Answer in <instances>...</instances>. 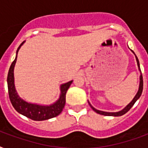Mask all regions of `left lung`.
Instances as JSON below:
<instances>
[{
	"label": "left lung",
	"mask_w": 148,
	"mask_h": 148,
	"mask_svg": "<svg viewBox=\"0 0 148 148\" xmlns=\"http://www.w3.org/2000/svg\"><path fill=\"white\" fill-rule=\"evenodd\" d=\"M133 53H134V51H133ZM135 57H136V60H137V62H138V67H139V70L140 71V64H139V60H138V58H137V56L135 55ZM142 90H143V77H142V74H141V71H140V86H139V90H138V93H137V95H136V96L134 97V98L132 100V101H131V103H129L128 105L127 106L126 108H124V109H123V110H121V111H119V112H115V113L104 112V111H101V110H97V109H95L94 107H92V106H91V104H90V103H89V104H90V108H92L93 110H95V112L97 113V114H99L105 115V116H115V117H117V116H121V115L124 114H126V113L127 112V111H128V110H130L131 108H132V107H133V105L134 104V103H135L136 101H137V100H138V99L140 97V95H141V94H142Z\"/></svg>",
	"instance_id": "obj_1"
}]
</instances>
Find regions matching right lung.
I'll list each match as a JSON object with an SVG mask.
<instances>
[{"label":"right lung","mask_w":148,"mask_h":148,"mask_svg":"<svg viewBox=\"0 0 148 148\" xmlns=\"http://www.w3.org/2000/svg\"><path fill=\"white\" fill-rule=\"evenodd\" d=\"M24 44L22 42L19 47L17 48V56L14 60L13 61L10 65V69L8 74V88L9 98L12 103L13 107L17 110V112L21 114L25 117H28L34 121H45V120L50 119L52 117H57L59 115L64 108L65 102H66V93L68 90L70 85L71 84L73 81H71L66 84H64L60 87L61 95L60 98L56 103L50 106H41L38 104L27 103L24 100H22L18 96L17 91L14 88V68L15 63L17 61V52L19 51L20 47Z\"/></svg>","instance_id":"obj_1"}]
</instances>
